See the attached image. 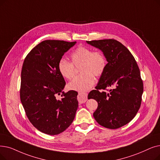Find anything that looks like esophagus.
I'll list each match as a JSON object with an SVG mask.
<instances>
[{
	"label": "esophagus",
	"mask_w": 160,
	"mask_h": 160,
	"mask_svg": "<svg viewBox=\"0 0 160 160\" xmlns=\"http://www.w3.org/2000/svg\"><path fill=\"white\" fill-rule=\"evenodd\" d=\"M88 99V95L86 93L84 92H79L78 95V102L82 104V103H84L86 102Z\"/></svg>",
	"instance_id": "1"
}]
</instances>
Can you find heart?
<instances>
[{
  "label": "heart",
  "mask_w": 160,
  "mask_h": 160,
  "mask_svg": "<svg viewBox=\"0 0 160 160\" xmlns=\"http://www.w3.org/2000/svg\"><path fill=\"white\" fill-rule=\"evenodd\" d=\"M71 62L61 59L58 62V71L66 79L72 78L76 73V67H79L82 73L68 83V89L75 91H86L92 88L95 77H99L105 72L107 61L101 51H93L91 48L79 46L71 54Z\"/></svg>",
  "instance_id": "obj_1"
}]
</instances>
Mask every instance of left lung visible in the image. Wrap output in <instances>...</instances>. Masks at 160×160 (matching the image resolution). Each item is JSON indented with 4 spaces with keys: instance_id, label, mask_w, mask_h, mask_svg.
<instances>
[{
    "instance_id": "8db88e82",
    "label": "left lung",
    "mask_w": 160,
    "mask_h": 160,
    "mask_svg": "<svg viewBox=\"0 0 160 160\" xmlns=\"http://www.w3.org/2000/svg\"><path fill=\"white\" fill-rule=\"evenodd\" d=\"M87 43L101 50L108 61L95 89L88 94V99L98 102L93 117L106 128H120L133 119L141 105L143 82L139 68L128 48L116 40H92Z\"/></svg>"
}]
</instances>
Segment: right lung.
Returning <instances> with one entry per match:
<instances>
[{
    "instance_id": "1",
    "label": "right lung",
    "mask_w": 160,
    "mask_h": 160,
    "mask_svg": "<svg viewBox=\"0 0 160 160\" xmlns=\"http://www.w3.org/2000/svg\"><path fill=\"white\" fill-rule=\"evenodd\" d=\"M76 42L46 40L25 58L21 74L20 99L30 122L44 133L55 135L72 123L78 107V92L62 91L66 83L58 62ZM62 93L58 100L57 94Z\"/></svg>"
}]
</instances>
